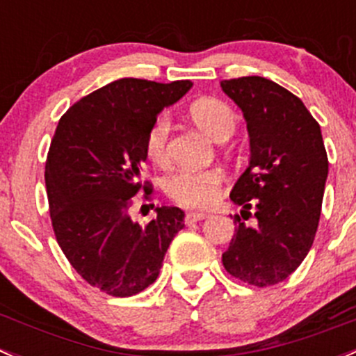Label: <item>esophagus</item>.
Listing matches in <instances>:
<instances>
[{"mask_svg":"<svg viewBox=\"0 0 356 356\" xmlns=\"http://www.w3.org/2000/svg\"><path fill=\"white\" fill-rule=\"evenodd\" d=\"M207 216H209L207 213H186L185 214V225L197 223V221H200V220H206Z\"/></svg>","mask_w":356,"mask_h":356,"instance_id":"1","label":"esophagus"}]
</instances>
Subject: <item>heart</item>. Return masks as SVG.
Here are the masks:
<instances>
[{"label": "heart", "mask_w": 356, "mask_h": 356, "mask_svg": "<svg viewBox=\"0 0 356 356\" xmlns=\"http://www.w3.org/2000/svg\"><path fill=\"white\" fill-rule=\"evenodd\" d=\"M193 121L211 136L223 142L237 128L234 108L218 98H200L190 107ZM170 138V118L159 114L149 126L145 135V154L156 166H166ZM225 177L218 168H179L164 181L168 195L183 207H207L218 199Z\"/></svg>", "instance_id": "obj_1"}]
</instances>
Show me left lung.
<instances>
[{"label":"left lung","instance_id":"left-lung-1","mask_svg":"<svg viewBox=\"0 0 356 356\" xmlns=\"http://www.w3.org/2000/svg\"><path fill=\"white\" fill-rule=\"evenodd\" d=\"M242 108L251 163L230 199L254 207L256 227L235 214V235L223 252L225 270L254 287L275 286L312 249L329 173L318 122L296 95L259 76L221 81Z\"/></svg>","mask_w":356,"mask_h":356}]
</instances>
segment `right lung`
Listing matches in <instances>:
<instances>
[{"label": "right lung", "instance_id": "right-lung-1", "mask_svg": "<svg viewBox=\"0 0 356 356\" xmlns=\"http://www.w3.org/2000/svg\"><path fill=\"white\" fill-rule=\"evenodd\" d=\"M190 86L122 77L77 100L55 129L44 166L51 227L72 268L108 296H135L156 282L185 227L178 207H157L145 225L131 220V207L142 190L152 197V183L140 179L147 129Z\"/></svg>", "mask_w": 356, "mask_h": 356}]
</instances>
